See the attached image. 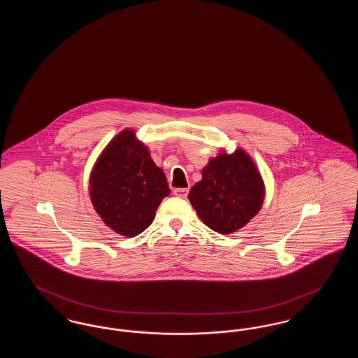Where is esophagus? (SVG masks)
I'll list each match as a JSON object with an SVG mask.
<instances>
[{"instance_id":"1","label":"esophagus","mask_w":358,"mask_h":358,"mask_svg":"<svg viewBox=\"0 0 358 358\" xmlns=\"http://www.w3.org/2000/svg\"><path fill=\"white\" fill-rule=\"evenodd\" d=\"M173 193H174V196H177V197H181V199H187L189 190L185 189V187H180V189H174V190H173Z\"/></svg>"}]
</instances>
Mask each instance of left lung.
<instances>
[{"label": "left lung", "instance_id": "1", "mask_svg": "<svg viewBox=\"0 0 358 358\" xmlns=\"http://www.w3.org/2000/svg\"><path fill=\"white\" fill-rule=\"evenodd\" d=\"M203 178L187 199L199 217L215 232L229 235L254 219L266 197L263 177L244 149L220 150L203 168Z\"/></svg>", "mask_w": 358, "mask_h": 358}]
</instances>
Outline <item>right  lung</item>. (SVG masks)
I'll list each match as a JSON object with an SVG mask.
<instances>
[{
    "instance_id": "obj_1",
    "label": "right lung",
    "mask_w": 358,
    "mask_h": 358,
    "mask_svg": "<svg viewBox=\"0 0 358 358\" xmlns=\"http://www.w3.org/2000/svg\"><path fill=\"white\" fill-rule=\"evenodd\" d=\"M90 199L103 222L124 238L143 232L161 201L171 194L165 173L149 148L124 129L96 158L88 180Z\"/></svg>"
}]
</instances>
